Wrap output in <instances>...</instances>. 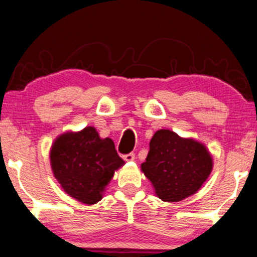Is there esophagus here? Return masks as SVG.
I'll return each instance as SVG.
<instances>
[{
    "label": "esophagus",
    "instance_id": "esophagus-1",
    "mask_svg": "<svg viewBox=\"0 0 257 257\" xmlns=\"http://www.w3.org/2000/svg\"><path fill=\"white\" fill-rule=\"evenodd\" d=\"M122 159L125 160V161H134V160H135V154L134 153L126 154V155L122 156Z\"/></svg>",
    "mask_w": 257,
    "mask_h": 257
}]
</instances>
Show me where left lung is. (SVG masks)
I'll list each match as a JSON object with an SVG mask.
<instances>
[{
	"label": "left lung",
	"instance_id": "obj_1",
	"mask_svg": "<svg viewBox=\"0 0 257 257\" xmlns=\"http://www.w3.org/2000/svg\"><path fill=\"white\" fill-rule=\"evenodd\" d=\"M142 171L165 202H179L196 194L209 177L213 160L207 148L170 130H159L150 141Z\"/></svg>",
	"mask_w": 257,
	"mask_h": 257
}]
</instances>
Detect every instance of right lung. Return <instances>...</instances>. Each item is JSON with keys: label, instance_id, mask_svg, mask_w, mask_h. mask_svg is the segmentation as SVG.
I'll return each mask as SVG.
<instances>
[{"label": "right lung", "instance_id": "right-lung-1", "mask_svg": "<svg viewBox=\"0 0 257 257\" xmlns=\"http://www.w3.org/2000/svg\"><path fill=\"white\" fill-rule=\"evenodd\" d=\"M51 170L65 192L85 204L102 200L114 172L125 164L110 138L102 140L95 127L67 132L50 150Z\"/></svg>", "mask_w": 257, "mask_h": 257}]
</instances>
